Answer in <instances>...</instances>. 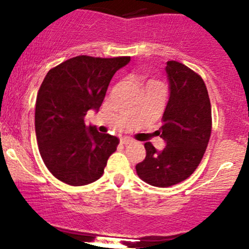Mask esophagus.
Segmentation results:
<instances>
[{
	"mask_svg": "<svg viewBox=\"0 0 249 249\" xmlns=\"http://www.w3.org/2000/svg\"><path fill=\"white\" fill-rule=\"evenodd\" d=\"M134 142H135V141H134V140H132V139H129V138L121 139V143L124 144V146H127V144H133Z\"/></svg>",
	"mask_w": 249,
	"mask_h": 249,
	"instance_id": "34e87169",
	"label": "esophagus"
}]
</instances>
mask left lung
Returning <instances> with one entry per match:
<instances>
[{
	"label": "left lung",
	"instance_id": "obj_1",
	"mask_svg": "<svg viewBox=\"0 0 249 249\" xmlns=\"http://www.w3.org/2000/svg\"><path fill=\"white\" fill-rule=\"evenodd\" d=\"M166 72L169 99L158 130L166 147L158 150L146 142V159L135 167L139 178L155 187L177 185L191 177L212 133L211 101L200 75L177 61L167 62Z\"/></svg>",
	"mask_w": 249,
	"mask_h": 249
}]
</instances>
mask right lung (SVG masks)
Segmentation results:
<instances>
[{"mask_svg": "<svg viewBox=\"0 0 249 249\" xmlns=\"http://www.w3.org/2000/svg\"><path fill=\"white\" fill-rule=\"evenodd\" d=\"M129 56L101 58L81 55L50 69L37 93L35 132L49 172L71 186L102 177L119 139L86 125L87 111L99 110L111 77Z\"/></svg>", "mask_w": 249, "mask_h": 249, "instance_id": "1", "label": "right lung"}]
</instances>
